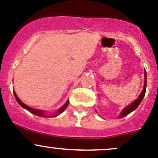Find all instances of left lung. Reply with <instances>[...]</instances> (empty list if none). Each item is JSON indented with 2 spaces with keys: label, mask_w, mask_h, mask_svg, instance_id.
Returning a JSON list of instances; mask_svg holds the SVG:
<instances>
[{
  "label": "left lung",
  "mask_w": 158,
  "mask_h": 158,
  "mask_svg": "<svg viewBox=\"0 0 158 158\" xmlns=\"http://www.w3.org/2000/svg\"><path fill=\"white\" fill-rule=\"evenodd\" d=\"M146 87H147V73H146V70L144 69V87H143L142 92H141V94H140L139 96L138 97L137 99H135L131 104H130L129 106H126L125 109L122 110L121 114L118 116V118H122L125 117V116L128 115V114H130V113L132 112L133 111H135V110L138 107V106L141 104V101H142V99L144 98V95H145Z\"/></svg>",
  "instance_id": "8db88e82"
}]
</instances>
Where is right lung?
Masks as SVG:
<instances>
[{
    "label": "right lung",
    "mask_w": 158,
    "mask_h": 158,
    "mask_svg": "<svg viewBox=\"0 0 158 158\" xmlns=\"http://www.w3.org/2000/svg\"><path fill=\"white\" fill-rule=\"evenodd\" d=\"M14 97H15L16 100H17V102H18V104L20 105V106H21V107H23V109H25L27 110V111H29L30 113H32V114H36V115L40 116V117H44V118L56 117V116H58L59 114H61V113L63 112V111L66 109V107H67L68 105H69V99H68L67 101H66V102L65 103V104L63 105V106H62V107L60 108V109L57 110V111H56V112H54L52 114H47V113H46L45 111H43V110L33 109V108L29 107V106H27V105H25L23 102H22L21 100H20V98H18V96H17V94H16L15 91H14Z\"/></svg>",
    "instance_id": "right-lung-1"
}]
</instances>
